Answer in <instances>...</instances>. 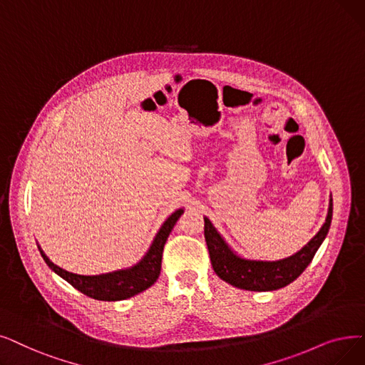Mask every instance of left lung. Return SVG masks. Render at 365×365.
Masks as SVG:
<instances>
[{
  "instance_id": "8db88e82",
  "label": "left lung",
  "mask_w": 365,
  "mask_h": 365,
  "mask_svg": "<svg viewBox=\"0 0 365 365\" xmlns=\"http://www.w3.org/2000/svg\"><path fill=\"white\" fill-rule=\"evenodd\" d=\"M332 219V198H329L325 224L313 239L294 255L277 261L247 259L234 252L224 237L213 227L210 219L204 216V237L210 253L215 273L235 288L246 291H276L294 282L312 262L314 253L325 240Z\"/></svg>"
}]
</instances>
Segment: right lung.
Masks as SVG:
<instances>
[{
  "mask_svg": "<svg viewBox=\"0 0 365 365\" xmlns=\"http://www.w3.org/2000/svg\"><path fill=\"white\" fill-rule=\"evenodd\" d=\"M183 212L185 210L180 207L176 212H173L165 219L160 231L156 232L155 239L143 258L133 267L122 268V270H116V272L95 274V276L76 274L53 264L49 258L46 257V253L41 250V247L38 245L37 246L44 262L49 265L51 270L55 272L64 280H67L77 291H81L82 294L93 299L120 301L146 291L156 282V279L160 277L164 245L168 239L171 230L174 228V225H176V222L179 220Z\"/></svg>",
  "mask_w": 365,
  "mask_h": 365,
  "instance_id": "right-lung-1",
  "label": "right lung"
}]
</instances>
